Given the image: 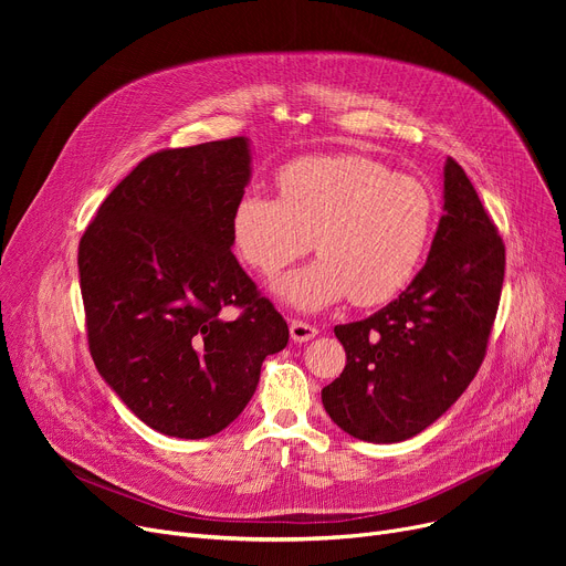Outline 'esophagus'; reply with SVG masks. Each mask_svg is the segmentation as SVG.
<instances>
[{"label":"esophagus","mask_w":566,"mask_h":566,"mask_svg":"<svg viewBox=\"0 0 566 566\" xmlns=\"http://www.w3.org/2000/svg\"><path fill=\"white\" fill-rule=\"evenodd\" d=\"M289 331H291V339H293L295 344L310 342V339H314L316 333H318L316 325H312V323H307V321H301V318H293L291 325H289Z\"/></svg>","instance_id":"obj_1"}]
</instances>
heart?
Returning a JSON list of instances; mask_svg holds the SVG:
<instances>
[{"mask_svg":"<svg viewBox=\"0 0 566 566\" xmlns=\"http://www.w3.org/2000/svg\"><path fill=\"white\" fill-rule=\"evenodd\" d=\"M280 199L248 190L231 213L233 248L261 275H275L312 250L318 261L275 284L298 310L350 295L378 305L418 271L436 222L433 190L365 156H310L284 165Z\"/></svg>","mask_w":566,"mask_h":566,"instance_id":"1","label":"heart"}]
</instances>
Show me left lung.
Segmentation results:
<instances>
[{"label": "left lung", "instance_id": "8db88e82", "mask_svg": "<svg viewBox=\"0 0 566 566\" xmlns=\"http://www.w3.org/2000/svg\"><path fill=\"white\" fill-rule=\"evenodd\" d=\"M431 252L397 301L335 325L346 367L321 390L348 436L401 442L424 431L480 371L504 280V243L463 167L444 163Z\"/></svg>", "mask_w": 566, "mask_h": 566}]
</instances>
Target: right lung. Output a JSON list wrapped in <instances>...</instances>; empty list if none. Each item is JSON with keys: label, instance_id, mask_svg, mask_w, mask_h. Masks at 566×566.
I'll return each mask as SVG.
<instances>
[{"label": "right lung", "instance_id": "add662e5", "mask_svg": "<svg viewBox=\"0 0 566 566\" xmlns=\"http://www.w3.org/2000/svg\"><path fill=\"white\" fill-rule=\"evenodd\" d=\"M245 137L144 158L86 227L80 289L98 374L137 418L208 438L252 399L289 325L231 252V213L250 184ZM227 308H238L233 319Z\"/></svg>", "mask_w": 566, "mask_h": 566}]
</instances>
